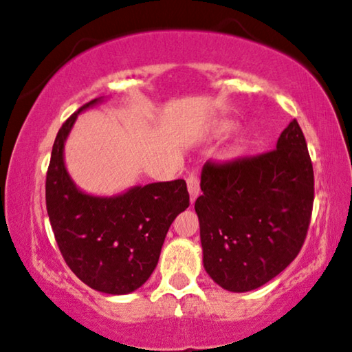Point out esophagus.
<instances>
[{"label":"esophagus","instance_id":"obj_1","mask_svg":"<svg viewBox=\"0 0 352 352\" xmlns=\"http://www.w3.org/2000/svg\"><path fill=\"white\" fill-rule=\"evenodd\" d=\"M186 185H188L191 201H195L199 195V177H198V173H190L188 179H186Z\"/></svg>","mask_w":352,"mask_h":352}]
</instances>
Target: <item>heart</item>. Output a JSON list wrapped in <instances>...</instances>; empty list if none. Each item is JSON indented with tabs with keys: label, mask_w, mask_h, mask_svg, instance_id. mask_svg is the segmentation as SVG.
Segmentation results:
<instances>
[{
	"label": "heart",
	"mask_w": 352,
	"mask_h": 352,
	"mask_svg": "<svg viewBox=\"0 0 352 352\" xmlns=\"http://www.w3.org/2000/svg\"><path fill=\"white\" fill-rule=\"evenodd\" d=\"M225 129H227V127H225Z\"/></svg>",
	"instance_id": "heart-1"
}]
</instances>
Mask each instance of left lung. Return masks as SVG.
<instances>
[{
  "label": "left lung",
  "instance_id": "obj_1",
  "mask_svg": "<svg viewBox=\"0 0 352 352\" xmlns=\"http://www.w3.org/2000/svg\"><path fill=\"white\" fill-rule=\"evenodd\" d=\"M201 190L195 209L210 278L243 293L277 277L301 251L312 215L314 168L298 120L272 151L206 162Z\"/></svg>",
  "mask_w": 352,
  "mask_h": 352
}]
</instances>
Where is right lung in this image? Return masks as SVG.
<instances>
[{"label": "right lung", "mask_w": 352, "mask_h": 352, "mask_svg": "<svg viewBox=\"0 0 352 352\" xmlns=\"http://www.w3.org/2000/svg\"><path fill=\"white\" fill-rule=\"evenodd\" d=\"M56 135L46 172V210L56 243L69 269L88 287L127 294L156 269L168 227L190 206L185 180L135 186L114 198L82 193L64 167V142L77 114Z\"/></svg>", "instance_id": "right-lung-1"}]
</instances>
